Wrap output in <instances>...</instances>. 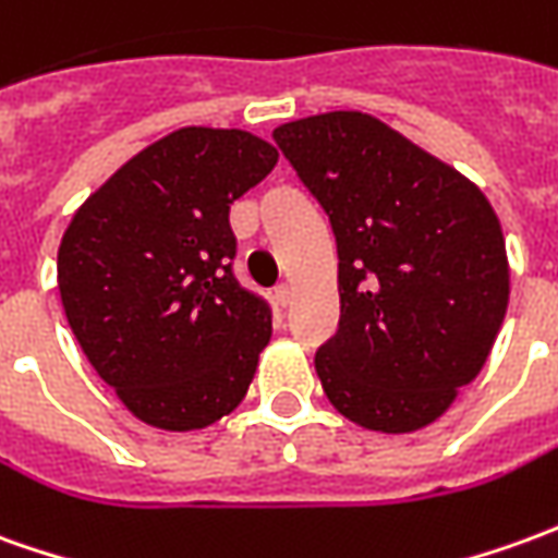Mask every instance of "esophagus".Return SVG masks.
Instances as JSON below:
<instances>
[{"label": "esophagus", "instance_id": "34e87169", "mask_svg": "<svg viewBox=\"0 0 558 558\" xmlns=\"http://www.w3.org/2000/svg\"><path fill=\"white\" fill-rule=\"evenodd\" d=\"M292 295H295V290H292V283H280L278 290H275V299H278L280 307L292 305Z\"/></svg>", "mask_w": 558, "mask_h": 558}]
</instances>
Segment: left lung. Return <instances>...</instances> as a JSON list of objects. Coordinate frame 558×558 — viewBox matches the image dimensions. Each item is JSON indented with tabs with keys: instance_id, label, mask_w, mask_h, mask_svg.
I'll return each mask as SVG.
<instances>
[{
	"instance_id": "obj_1",
	"label": "left lung",
	"mask_w": 558,
	"mask_h": 558,
	"mask_svg": "<svg viewBox=\"0 0 558 558\" xmlns=\"http://www.w3.org/2000/svg\"><path fill=\"white\" fill-rule=\"evenodd\" d=\"M271 138L338 244L341 319L314 360L326 399L372 432L435 423L481 374L508 311L489 198L362 111L302 117Z\"/></svg>"
}]
</instances>
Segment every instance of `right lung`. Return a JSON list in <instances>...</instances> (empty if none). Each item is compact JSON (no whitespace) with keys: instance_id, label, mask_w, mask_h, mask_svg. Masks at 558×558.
I'll use <instances>...</instances> for the list:
<instances>
[{"instance_id":"add662e5","label":"right lung","mask_w":558,"mask_h":558,"mask_svg":"<svg viewBox=\"0 0 558 558\" xmlns=\"http://www.w3.org/2000/svg\"><path fill=\"white\" fill-rule=\"evenodd\" d=\"M275 166L251 132L184 126L123 162L62 235L65 319L147 426H214L251 389L271 311L232 278L229 205Z\"/></svg>"}]
</instances>
